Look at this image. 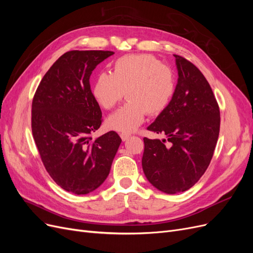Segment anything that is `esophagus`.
Instances as JSON below:
<instances>
[{
    "instance_id": "obj_1",
    "label": "esophagus",
    "mask_w": 253,
    "mask_h": 253,
    "mask_svg": "<svg viewBox=\"0 0 253 253\" xmlns=\"http://www.w3.org/2000/svg\"><path fill=\"white\" fill-rule=\"evenodd\" d=\"M120 137H121V139H122V140L126 141V140H127V139H128L129 135H128V134H126V133H121V134H120Z\"/></svg>"
}]
</instances>
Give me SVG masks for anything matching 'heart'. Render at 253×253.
<instances>
[{
  "label": "heart",
  "instance_id": "1",
  "mask_svg": "<svg viewBox=\"0 0 253 253\" xmlns=\"http://www.w3.org/2000/svg\"><path fill=\"white\" fill-rule=\"evenodd\" d=\"M174 72L147 53L126 55L115 61L113 73L99 74L91 87L95 101L111 110L126 95L128 100L106 119L109 128L131 133L144 120L145 115L162 113L174 95Z\"/></svg>",
  "mask_w": 253,
  "mask_h": 253
}]
</instances>
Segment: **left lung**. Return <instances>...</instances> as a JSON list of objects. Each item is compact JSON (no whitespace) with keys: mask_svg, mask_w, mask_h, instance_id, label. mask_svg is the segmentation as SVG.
Here are the masks:
<instances>
[{"mask_svg":"<svg viewBox=\"0 0 253 253\" xmlns=\"http://www.w3.org/2000/svg\"><path fill=\"white\" fill-rule=\"evenodd\" d=\"M174 57L178 73L174 95L148 126L166 138H143L141 162L151 185L167 194L183 192L200 180L212 159L220 124L218 104L205 76L187 59Z\"/></svg>","mask_w":253,"mask_h":253,"instance_id":"left-lung-1","label":"left lung"}]
</instances>
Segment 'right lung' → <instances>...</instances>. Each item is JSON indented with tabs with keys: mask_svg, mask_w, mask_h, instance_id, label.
Masks as SVG:
<instances>
[{
	"mask_svg": "<svg viewBox=\"0 0 253 253\" xmlns=\"http://www.w3.org/2000/svg\"><path fill=\"white\" fill-rule=\"evenodd\" d=\"M109 50H72L44 75L33 100L32 129L45 169L67 192L84 195L108 177L121 143L111 131L89 136L101 126L102 113L90 90L96 66Z\"/></svg>",
	"mask_w": 253,
	"mask_h": 253,
	"instance_id": "add662e5",
	"label": "right lung"
}]
</instances>
